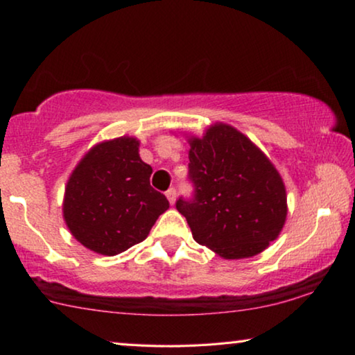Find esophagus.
Segmentation results:
<instances>
[{"label":"esophagus","mask_w":355,"mask_h":355,"mask_svg":"<svg viewBox=\"0 0 355 355\" xmlns=\"http://www.w3.org/2000/svg\"><path fill=\"white\" fill-rule=\"evenodd\" d=\"M165 195H167L170 205H173L175 198H177V190H175V188H168V190L165 191Z\"/></svg>","instance_id":"34e87169"}]
</instances>
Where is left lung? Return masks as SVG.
Here are the masks:
<instances>
[{"label":"left lung","instance_id":"obj_1","mask_svg":"<svg viewBox=\"0 0 355 355\" xmlns=\"http://www.w3.org/2000/svg\"><path fill=\"white\" fill-rule=\"evenodd\" d=\"M191 198L177 200L193 239L224 259L262 252L280 234L286 193L280 173L244 134L214 124L190 139Z\"/></svg>","mask_w":355,"mask_h":355}]
</instances>
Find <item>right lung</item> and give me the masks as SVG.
I'll list each match as a JSON object with an SVG mask.
<instances>
[{"instance_id":"right-lung-1","label":"right lung","mask_w":355,"mask_h":355,"mask_svg":"<svg viewBox=\"0 0 355 355\" xmlns=\"http://www.w3.org/2000/svg\"><path fill=\"white\" fill-rule=\"evenodd\" d=\"M150 173L134 137L93 147L65 188L64 218L75 239L103 255L121 254L144 241L168 208L165 195L150 187Z\"/></svg>"}]
</instances>
